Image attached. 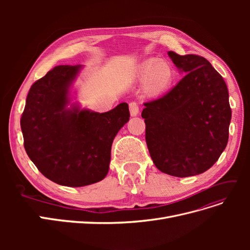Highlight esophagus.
<instances>
[{
  "label": "esophagus",
  "mask_w": 250,
  "mask_h": 250,
  "mask_svg": "<svg viewBox=\"0 0 250 250\" xmlns=\"http://www.w3.org/2000/svg\"><path fill=\"white\" fill-rule=\"evenodd\" d=\"M129 111H130V116L131 117H137L139 115V111H140L138 103L130 102L129 103Z\"/></svg>",
  "instance_id": "34e87169"
}]
</instances>
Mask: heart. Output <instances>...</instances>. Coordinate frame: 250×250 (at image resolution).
Returning a JSON list of instances; mask_svg holds the SVG:
<instances>
[{
    "instance_id": "1",
    "label": "heart",
    "mask_w": 250,
    "mask_h": 250,
    "mask_svg": "<svg viewBox=\"0 0 250 250\" xmlns=\"http://www.w3.org/2000/svg\"><path fill=\"white\" fill-rule=\"evenodd\" d=\"M137 78L145 81V88L150 94H160L167 89L172 82L173 73L165 60L150 58L137 67Z\"/></svg>"
}]
</instances>
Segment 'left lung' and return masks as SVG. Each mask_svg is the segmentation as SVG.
Wrapping results in <instances>:
<instances>
[{"mask_svg": "<svg viewBox=\"0 0 250 250\" xmlns=\"http://www.w3.org/2000/svg\"><path fill=\"white\" fill-rule=\"evenodd\" d=\"M184 77L169 93L144 103L146 143L155 167L188 177L208 170L229 141L231 110L222 76L206 58L168 52Z\"/></svg>", "mask_w": 250, "mask_h": 250, "instance_id": "obj_1", "label": "left lung"}]
</instances>
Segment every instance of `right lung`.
I'll return each instance as SVG.
<instances>
[{
  "label": "right lung",
  "instance_id": "obj_1",
  "mask_svg": "<svg viewBox=\"0 0 250 250\" xmlns=\"http://www.w3.org/2000/svg\"><path fill=\"white\" fill-rule=\"evenodd\" d=\"M82 65H58L30 88L21 119L25 150L42 175L65 187L96 184L107 175L111 145L128 121L123 102L106 112L81 108L74 82Z\"/></svg>",
  "mask_w": 250,
  "mask_h": 250
}]
</instances>
